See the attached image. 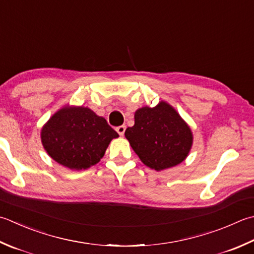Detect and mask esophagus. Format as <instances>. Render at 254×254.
Returning a JSON list of instances; mask_svg holds the SVG:
<instances>
[{"instance_id":"esophagus-1","label":"esophagus","mask_w":254,"mask_h":254,"mask_svg":"<svg viewBox=\"0 0 254 254\" xmlns=\"http://www.w3.org/2000/svg\"><path fill=\"white\" fill-rule=\"evenodd\" d=\"M126 128H127L126 126H120V127H118L116 128V130H117V132L122 136L123 134H124V132H126Z\"/></svg>"}]
</instances>
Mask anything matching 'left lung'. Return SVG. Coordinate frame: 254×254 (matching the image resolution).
<instances>
[{
	"instance_id": "obj_1",
	"label": "left lung",
	"mask_w": 254,
	"mask_h": 254,
	"mask_svg": "<svg viewBox=\"0 0 254 254\" xmlns=\"http://www.w3.org/2000/svg\"><path fill=\"white\" fill-rule=\"evenodd\" d=\"M124 135L144 165L157 172L185 161L193 141L190 127L166 101L137 109Z\"/></svg>"
}]
</instances>
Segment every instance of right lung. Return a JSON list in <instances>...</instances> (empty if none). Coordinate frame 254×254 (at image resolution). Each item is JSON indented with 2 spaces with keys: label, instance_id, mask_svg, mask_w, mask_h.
<instances>
[{
  "label": "right lung",
  "instance_id": "1",
  "mask_svg": "<svg viewBox=\"0 0 254 254\" xmlns=\"http://www.w3.org/2000/svg\"><path fill=\"white\" fill-rule=\"evenodd\" d=\"M117 137L119 134L106 119L87 107L69 104L55 112L41 131L45 151L55 162L71 171L96 165Z\"/></svg>",
  "mask_w": 254,
  "mask_h": 254
}]
</instances>
